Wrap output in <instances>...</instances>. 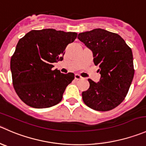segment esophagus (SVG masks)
Listing matches in <instances>:
<instances>
[{"instance_id": "esophagus-1", "label": "esophagus", "mask_w": 146, "mask_h": 146, "mask_svg": "<svg viewBox=\"0 0 146 146\" xmlns=\"http://www.w3.org/2000/svg\"><path fill=\"white\" fill-rule=\"evenodd\" d=\"M83 78L81 76H80L79 74L75 75V79H76V80H82Z\"/></svg>"}]
</instances>
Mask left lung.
Segmentation results:
<instances>
[{
  "label": "left lung",
  "instance_id": "left-lung-1",
  "mask_svg": "<svg viewBox=\"0 0 146 146\" xmlns=\"http://www.w3.org/2000/svg\"><path fill=\"white\" fill-rule=\"evenodd\" d=\"M78 38L92 50L101 75L98 83L88 79L83 102L96 111H111L123 101L133 79L132 50L118 34L101 28L80 33Z\"/></svg>",
  "mask_w": 146,
  "mask_h": 146
}]
</instances>
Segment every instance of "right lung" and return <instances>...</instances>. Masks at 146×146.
I'll return each mask as SVG.
<instances>
[{
    "label": "right lung",
    "mask_w": 146,
    "mask_h": 146,
    "mask_svg": "<svg viewBox=\"0 0 146 146\" xmlns=\"http://www.w3.org/2000/svg\"><path fill=\"white\" fill-rule=\"evenodd\" d=\"M78 34L52 28L33 30L21 38L11 59L13 85L23 102L35 108H46L61 101L75 75L53 70L62 60L65 49Z\"/></svg>",
    "instance_id": "obj_1"
}]
</instances>
